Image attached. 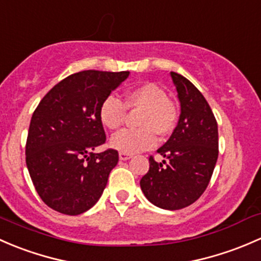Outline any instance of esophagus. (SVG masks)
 <instances>
[{
	"label": "esophagus",
	"mask_w": 261,
	"mask_h": 261,
	"mask_svg": "<svg viewBox=\"0 0 261 261\" xmlns=\"http://www.w3.org/2000/svg\"><path fill=\"white\" fill-rule=\"evenodd\" d=\"M130 158H132V154H129V153H123V152L119 153L120 161H128V160H130Z\"/></svg>",
	"instance_id": "1"
}]
</instances>
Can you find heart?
Masks as SVG:
<instances>
[{"instance_id": "b5f03b06", "label": "heart", "mask_w": 261, "mask_h": 261, "mask_svg": "<svg viewBox=\"0 0 261 261\" xmlns=\"http://www.w3.org/2000/svg\"><path fill=\"white\" fill-rule=\"evenodd\" d=\"M128 109H142L139 129H123L111 138V146L123 153H138L152 148L157 142L155 133L166 136L173 130L177 114L166 91L153 83H143L128 91L125 101L109 95L99 108L100 122L109 129L122 127Z\"/></svg>"}]
</instances>
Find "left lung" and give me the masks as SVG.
<instances>
[{"instance_id":"obj_1","label":"left lung","mask_w":261,"mask_h":261,"mask_svg":"<svg viewBox=\"0 0 261 261\" xmlns=\"http://www.w3.org/2000/svg\"><path fill=\"white\" fill-rule=\"evenodd\" d=\"M171 77L181 106L178 124L157 150L165 160L149 158L141 189L150 203L173 211L187 207L205 192L219 155V132L200 90L177 72L171 71Z\"/></svg>"}]
</instances>
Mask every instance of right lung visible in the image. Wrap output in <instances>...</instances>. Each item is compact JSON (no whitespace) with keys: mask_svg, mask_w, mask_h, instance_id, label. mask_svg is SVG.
<instances>
[{"mask_svg":"<svg viewBox=\"0 0 261 261\" xmlns=\"http://www.w3.org/2000/svg\"><path fill=\"white\" fill-rule=\"evenodd\" d=\"M129 71L85 70L69 75L42 98L32 114L26 166L41 200L53 210L80 215L93 207L117 166L106 142L99 108Z\"/></svg>","mask_w":261,"mask_h":261,"instance_id":"right-lung-1","label":"right lung"}]
</instances>
